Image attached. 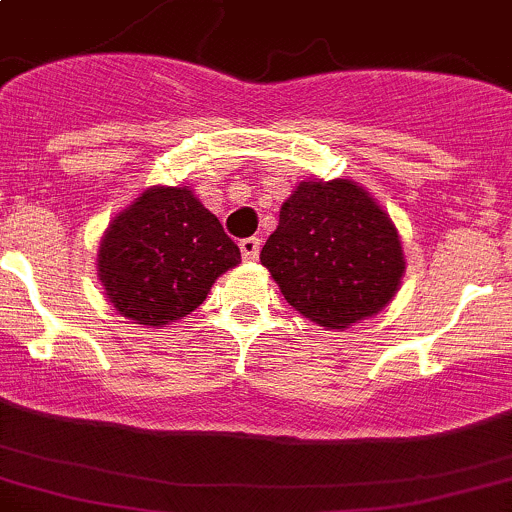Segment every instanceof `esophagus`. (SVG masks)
I'll return each instance as SVG.
<instances>
[{
    "instance_id": "34e87169",
    "label": "esophagus",
    "mask_w": 512,
    "mask_h": 512,
    "mask_svg": "<svg viewBox=\"0 0 512 512\" xmlns=\"http://www.w3.org/2000/svg\"><path fill=\"white\" fill-rule=\"evenodd\" d=\"M260 238H245L240 240V252H243L245 260H257V255H260Z\"/></svg>"
}]
</instances>
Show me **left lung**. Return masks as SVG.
Returning a JSON list of instances; mask_svg holds the SVG:
<instances>
[{"label": "left lung", "mask_w": 512, "mask_h": 512, "mask_svg": "<svg viewBox=\"0 0 512 512\" xmlns=\"http://www.w3.org/2000/svg\"><path fill=\"white\" fill-rule=\"evenodd\" d=\"M260 260L289 306L333 330L379 313L403 274L389 213L350 179L301 182Z\"/></svg>", "instance_id": "8db88e82"}]
</instances>
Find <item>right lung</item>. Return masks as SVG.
<instances>
[{
  "label": "right lung",
  "mask_w": 512,
  "mask_h": 512,
  "mask_svg": "<svg viewBox=\"0 0 512 512\" xmlns=\"http://www.w3.org/2000/svg\"><path fill=\"white\" fill-rule=\"evenodd\" d=\"M240 247L187 187H155L119 213L99 247V277L123 316L165 325L199 308Z\"/></svg>",
  "instance_id": "obj_1"
}]
</instances>
